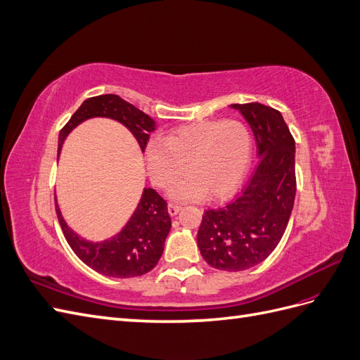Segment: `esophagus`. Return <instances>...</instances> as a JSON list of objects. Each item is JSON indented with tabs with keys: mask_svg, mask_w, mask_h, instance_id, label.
I'll return each instance as SVG.
<instances>
[{
	"mask_svg": "<svg viewBox=\"0 0 360 360\" xmlns=\"http://www.w3.org/2000/svg\"><path fill=\"white\" fill-rule=\"evenodd\" d=\"M180 210H181L180 205H177V204H168V213L171 216H176Z\"/></svg>",
	"mask_w": 360,
	"mask_h": 360,
	"instance_id": "34e87169",
	"label": "esophagus"
}]
</instances>
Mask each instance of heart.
Listing matches in <instances>:
<instances>
[{
	"label": "heart",
	"instance_id": "b5f03b06",
	"mask_svg": "<svg viewBox=\"0 0 360 360\" xmlns=\"http://www.w3.org/2000/svg\"><path fill=\"white\" fill-rule=\"evenodd\" d=\"M150 177L165 188L184 171L189 176L174 183L169 195L189 201L207 197L222 200L243 183L250 159L252 136L238 120H213L177 127L167 141L153 139L146 147Z\"/></svg>",
	"mask_w": 360,
	"mask_h": 360
}]
</instances>
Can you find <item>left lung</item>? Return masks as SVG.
Returning a JSON list of instances; mask_svg holds the SVG:
<instances>
[{"instance_id":"left-lung-1","label":"left lung","mask_w":360,"mask_h":360,"mask_svg":"<svg viewBox=\"0 0 360 360\" xmlns=\"http://www.w3.org/2000/svg\"><path fill=\"white\" fill-rule=\"evenodd\" d=\"M252 129L258 163L236 200L205 210L197 242L212 267L240 271L274 252L296 197V143L282 114L263 103H234Z\"/></svg>"}]
</instances>
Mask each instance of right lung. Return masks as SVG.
<instances>
[{"mask_svg": "<svg viewBox=\"0 0 360 360\" xmlns=\"http://www.w3.org/2000/svg\"><path fill=\"white\" fill-rule=\"evenodd\" d=\"M94 117L112 118L126 126L141 150H146L150 132L156 129L150 118L138 108L123 101L117 94H102L84 101L68 124L60 130L58 155L64 139L82 122ZM56 212L64 237L73 252L97 274L111 278H134L147 274L153 269L163 254L167 236L171 228L168 204L151 188H146L143 197L123 230L103 242H90L76 234L63 219L60 207L56 202Z\"/></svg>", "mask_w": 360, "mask_h": 360, "instance_id": "obj_1", "label": "right lung"}]
</instances>
